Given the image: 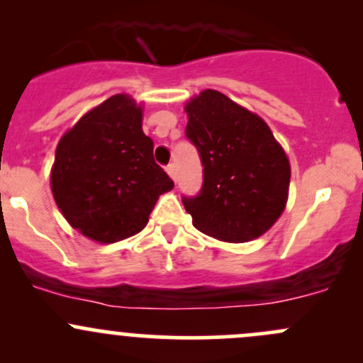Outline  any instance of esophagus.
<instances>
[{"instance_id":"obj_1","label":"esophagus","mask_w":363,"mask_h":363,"mask_svg":"<svg viewBox=\"0 0 363 363\" xmlns=\"http://www.w3.org/2000/svg\"><path fill=\"white\" fill-rule=\"evenodd\" d=\"M167 174L170 175V177L174 179V181H175V179H177V170H175V164L174 163L168 164V167H167Z\"/></svg>"}]
</instances>
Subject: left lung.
I'll return each mask as SVG.
<instances>
[{
    "label": "left lung",
    "instance_id": "left-lung-1",
    "mask_svg": "<svg viewBox=\"0 0 363 363\" xmlns=\"http://www.w3.org/2000/svg\"><path fill=\"white\" fill-rule=\"evenodd\" d=\"M186 137L199 151L203 184L182 196L196 230L225 242L263 235L284 211L290 161L265 121L205 89L186 105Z\"/></svg>",
    "mask_w": 363,
    "mask_h": 363
}]
</instances>
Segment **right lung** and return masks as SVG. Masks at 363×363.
Listing matches in <instances>:
<instances>
[{
    "mask_svg": "<svg viewBox=\"0 0 363 363\" xmlns=\"http://www.w3.org/2000/svg\"><path fill=\"white\" fill-rule=\"evenodd\" d=\"M152 149L142 107L128 94L80 117L57 144L50 172L54 200L69 225L104 244L140 232L161 193L174 188Z\"/></svg>",
    "mask_w": 363,
    "mask_h": 363,
    "instance_id": "obj_1",
    "label": "right lung"
}]
</instances>
